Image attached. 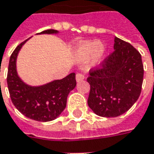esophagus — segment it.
<instances>
[{"label": "esophagus", "mask_w": 154, "mask_h": 154, "mask_svg": "<svg viewBox=\"0 0 154 154\" xmlns=\"http://www.w3.org/2000/svg\"><path fill=\"white\" fill-rule=\"evenodd\" d=\"M85 78V76H84V74H82V73H77V75H76V80H77V82H80V81H82Z\"/></svg>", "instance_id": "1"}]
</instances>
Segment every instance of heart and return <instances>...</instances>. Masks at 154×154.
<instances>
[{
  "mask_svg": "<svg viewBox=\"0 0 154 154\" xmlns=\"http://www.w3.org/2000/svg\"><path fill=\"white\" fill-rule=\"evenodd\" d=\"M76 53L81 60L87 61L94 56L100 58L103 54V47L101 42L99 41L88 42L79 46Z\"/></svg>",
  "mask_w": 154,
  "mask_h": 154,
  "instance_id": "b5f03b06",
  "label": "heart"
}]
</instances>
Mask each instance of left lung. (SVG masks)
Listing matches in <instances>:
<instances>
[{
  "mask_svg": "<svg viewBox=\"0 0 154 154\" xmlns=\"http://www.w3.org/2000/svg\"><path fill=\"white\" fill-rule=\"evenodd\" d=\"M141 56L130 43L115 37L114 51L89 71L88 105L100 117H118L138 100L143 82Z\"/></svg>",
  "mask_w": 154,
  "mask_h": 154,
  "instance_id": "obj_1",
  "label": "left lung"
}]
</instances>
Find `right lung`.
<instances>
[{
    "mask_svg": "<svg viewBox=\"0 0 154 154\" xmlns=\"http://www.w3.org/2000/svg\"><path fill=\"white\" fill-rule=\"evenodd\" d=\"M57 32L54 29H46L39 34ZM26 41L21 42L10 57L7 77L10 97L15 107L25 117L40 122L52 121L59 117L66 108L67 96L77 85L76 74L71 73L63 79L39 87L25 84L17 74L16 59Z\"/></svg>",
    "mask_w": 154,
    "mask_h": 154,
    "instance_id": "obj_1",
    "label": "right lung"
}]
</instances>
